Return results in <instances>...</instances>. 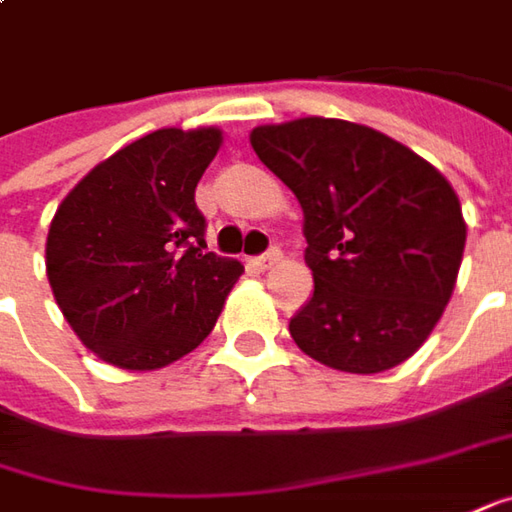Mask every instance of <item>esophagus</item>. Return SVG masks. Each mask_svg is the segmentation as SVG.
<instances>
[{
    "instance_id": "obj_1",
    "label": "esophagus",
    "mask_w": 512,
    "mask_h": 512,
    "mask_svg": "<svg viewBox=\"0 0 512 512\" xmlns=\"http://www.w3.org/2000/svg\"><path fill=\"white\" fill-rule=\"evenodd\" d=\"M280 263V249H269L266 255H260L252 260V266H255L257 272H269L272 266H277Z\"/></svg>"
}]
</instances>
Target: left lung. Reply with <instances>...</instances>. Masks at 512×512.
Here are the masks:
<instances>
[{"label": "left lung", "instance_id": "left-lung-1", "mask_svg": "<svg viewBox=\"0 0 512 512\" xmlns=\"http://www.w3.org/2000/svg\"><path fill=\"white\" fill-rule=\"evenodd\" d=\"M303 209L311 300L291 340L311 360L379 374L431 337L462 266V203L422 155L365 124L294 118L249 133Z\"/></svg>", "mask_w": 512, "mask_h": 512}]
</instances>
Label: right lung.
Here are the masks:
<instances>
[{
    "mask_svg": "<svg viewBox=\"0 0 512 512\" xmlns=\"http://www.w3.org/2000/svg\"><path fill=\"white\" fill-rule=\"evenodd\" d=\"M218 127H164L113 152L59 203L45 266L64 320L98 360L155 371L209 337L243 266L206 252L195 186Z\"/></svg>",
    "mask_w": 512,
    "mask_h": 512,
    "instance_id": "right-lung-1",
    "label": "right lung"
}]
</instances>
